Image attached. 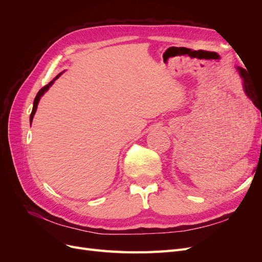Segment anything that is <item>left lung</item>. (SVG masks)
Returning a JSON list of instances; mask_svg holds the SVG:
<instances>
[{"mask_svg":"<svg viewBox=\"0 0 262 262\" xmlns=\"http://www.w3.org/2000/svg\"><path fill=\"white\" fill-rule=\"evenodd\" d=\"M237 70L239 71V74L243 78V85H244V91L246 93V95L252 100L253 105H255L262 115V94H258L255 90V87L250 83L249 77L247 74V71L243 68H237Z\"/></svg>","mask_w":262,"mask_h":262,"instance_id":"obj_1","label":"left lung"}]
</instances>
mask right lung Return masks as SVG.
I'll list each match as a JSON object with an SVG mask.
<instances>
[{
  "label": "right lung",
  "mask_w": 262,
  "mask_h": 262,
  "mask_svg": "<svg viewBox=\"0 0 262 262\" xmlns=\"http://www.w3.org/2000/svg\"><path fill=\"white\" fill-rule=\"evenodd\" d=\"M62 73H60V74H58L57 76H55L53 80L48 84V85H46V86H43L42 89L38 92V94L36 95V97H35V100H34V107H33V112H31V114H30V124H31V122H33V119H34V116H35V114H36V110H37V106H38V102H39V100H40V98H41V96L42 95L49 90V87L54 83V81L57 80V78H59V76L61 75Z\"/></svg>",
  "instance_id": "right-lung-1"
}]
</instances>
